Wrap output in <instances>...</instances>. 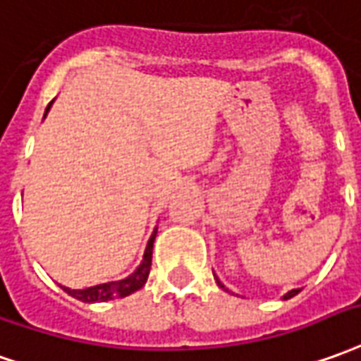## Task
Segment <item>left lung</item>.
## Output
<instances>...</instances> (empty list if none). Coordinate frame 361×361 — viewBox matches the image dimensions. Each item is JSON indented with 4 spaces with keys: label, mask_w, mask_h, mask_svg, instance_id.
<instances>
[{
    "label": "left lung",
    "mask_w": 361,
    "mask_h": 361,
    "mask_svg": "<svg viewBox=\"0 0 361 361\" xmlns=\"http://www.w3.org/2000/svg\"><path fill=\"white\" fill-rule=\"evenodd\" d=\"M216 283H219V287H223L224 291H228V289H226V287H224L223 283H221V281H219V277H216ZM299 291H301V289H291V291H287V293L283 295V299H291V297H295V295L299 293Z\"/></svg>",
    "instance_id": "1"
}]
</instances>
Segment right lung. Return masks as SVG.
<instances>
[{"label":"right lung","mask_w":361,"mask_h":361,"mask_svg":"<svg viewBox=\"0 0 361 361\" xmlns=\"http://www.w3.org/2000/svg\"><path fill=\"white\" fill-rule=\"evenodd\" d=\"M54 99L49 103V107L44 111V117L49 115L50 107H52ZM158 228H154V233L150 236V240L146 244L145 256L142 262L138 264V268L130 274V276L117 279V281H107V283H99V286L85 287V289H70V287L60 286L68 295H72L75 299L84 301V303H103V301H113V299H123L127 295L135 293L140 287L145 286L148 274H150V266H152V248H154V238Z\"/></svg>","instance_id":"1"}]
</instances>
